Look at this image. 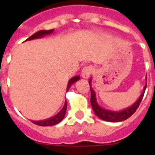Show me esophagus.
<instances>
[{"label": "esophagus", "instance_id": "obj_1", "mask_svg": "<svg viewBox=\"0 0 155 155\" xmlns=\"http://www.w3.org/2000/svg\"><path fill=\"white\" fill-rule=\"evenodd\" d=\"M91 72H92V68H91V67H90V66L84 67L81 71V77L83 78L87 79V78L90 76Z\"/></svg>", "mask_w": 155, "mask_h": 155}]
</instances>
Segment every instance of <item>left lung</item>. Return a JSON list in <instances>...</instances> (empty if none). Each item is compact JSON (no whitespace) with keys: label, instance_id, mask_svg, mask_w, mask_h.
Returning <instances> with one entry per match:
<instances>
[{"label":"left lung","instance_id":"obj_1","mask_svg":"<svg viewBox=\"0 0 155 155\" xmlns=\"http://www.w3.org/2000/svg\"><path fill=\"white\" fill-rule=\"evenodd\" d=\"M145 79H146V81H147V77H146ZM91 81H92V78H91L89 79L90 90H91V105L94 114L96 115L98 118H100L101 120L107 122H112V123H116V122H121L126 120L129 117H130L136 112L137 109L138 108L140 103L141 102L142 98H143L145 89H146V87H147V83H146V84L143 87V92L140 95V97L137 98L136 102L132 104L130 106L120 111H113L105 109V108L100 106L99 104L98 103V101H97L95 91L93 90L92 86H91Z\"/></svg>","mask_w":155,"mask_h":155}]
</instances>
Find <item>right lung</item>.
<instances>
[{
    "label": "right lung",
    "mask_w": 155,
    "mask_h": 155,
    "mask_svg": "<svg viewBox=\"0 0 155 155\" xmlns=\"http://www.w3.org/2000/svg\"><path fill=\"white\" fill-rule=\"evenodd\" d=\"M54 31V29H50V30H40V31H37L35 34L30 36L29 38L26 39L27 40H32V39H40V38H42V37L46 36L47 35H50L52 34ZM80 79V76L79 75H77V76L73 77L72 78H71L69 80L68 83V87H67V92L68 91L69 88L71 87V86L77 82ZM67 107H68V102L67 101H65L64 105V107L62 108L60 112L58 113L55 115V116H52L50 118H48L46 120H39V121H35V120H31L33 124H36L38 126H42V127H48V126H53L56 125V124H59L60 122L64 120V116H65L66 114V110H67Z\"/></svg>",
    "instance_id": "1"
}]
</instances>
